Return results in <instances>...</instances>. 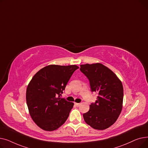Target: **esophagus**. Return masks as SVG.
I'll return each instance as SVG.
<instances>
[{"instance_id":"1","label":"esophagus","mask_w":148,"mask_h":148,"mask_svg":"<svg viewBox=\"0 0 148 148\" xmlns=\"http://www.w3.org/2000/svg\"><path fill=\"white\" fill-rule=\"evenodd\" d=\"M81 104L80 103H75V105L77 106V107H79V106H80V105Z\"/></svg>"}]
</instances>
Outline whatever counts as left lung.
<instances>
[{
    "mask_svg": "<svg viewBox=\"0 0 148 148\" xmlns=\"http://www.w3.org/2000/svg\"><path fill=\"white\" fill-rule=\"evenodd\" d=\"M80 71L89 80L92 92L98 94L95 103L83 114L88 125L98 130L109 128L117 121L123 106L122 83L111 69L101 63L80 65Z\"/></svg>",
    "mask_w": 148,
    "mask_h": 148,
    "instance_id": "left-lung-1",
    "label": "left lung"
}]
</instances>
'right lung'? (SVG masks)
Returning <instances> with one entry per match:
<instances>
[{
    "instance_id": "add662e5",
    "label": "right lung",
    "mask_w": 148,
    "mask_h": 148,
    "mask_svg": "<svg viewBox=\"0 0 148 148\" xmlns=\"http://www.w3.org/2000/svg\"><path fill=\"white\" fill-rule=\"evenodd\" d=\"M78 68L75 65H49L39 70L28 84L26 103L29 112L34 122L42 130H56L68 118L74 103L59 96Z\"/></svg>"
}]
</instances>
